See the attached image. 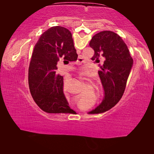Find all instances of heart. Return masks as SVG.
<instances>
[{
  "label": "heart",
  "mask_w": 154,
  "mask_h": 154,
  "mask_svg": "<svg viewBox=\"0 0 154 154\" xmlns=\"http://www.w3.org/2000/svg\"><path fill=\"white\" fill-rule=\"evenodd\" d=\"M63 92L64 93V94L67 96V82H64L63 84Z\"/></svg>",
  "instance_id": "b5f03b06"
}]
</instances>
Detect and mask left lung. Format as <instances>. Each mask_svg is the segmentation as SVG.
<instances>
[{
    "label": "left lung",
    "mask_w": 154,
    "mask_h": 154,
    "mask_svg": "<svg viewBox=\"0 0 154 154\" xmlns=\"http://www.w3.org/2000/svg\"><path fill=\"white\" fill-rule=\"evenodd\" d=\"M90 46L94 51L92 60L97 62L100 56L105 58L98 71L105 96L101 103L89 112L100 113L111 109L122 97L133 60L124 41L112 31L96 34Z\"/></svg>",
    "instance_id": "8db88e82"
}]
</instances>
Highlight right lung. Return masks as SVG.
<instances>
[{
    "instance_id": "obj_1",
    "label": "right lung",
    "mask_w": 154,
    "mask_h": 154,
    "mask_svg": "<svg viewBox=\"0 0 154 154\" xmlns=\"http://www.w3.org/2000/svg\"><path fill=\"white\" fill-rule=\"evenodd\" d=\"M77 56L72 35L66 28L51 27L36 43L28 69V84L34 100L43 111H72L64 94L63 77L56 72V65L61 58L65 63L77 60Z\"/></svg>"
}]
</instances>
